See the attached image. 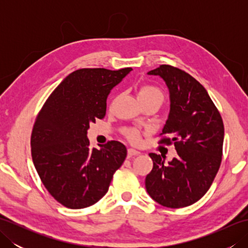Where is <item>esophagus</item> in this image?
<instances>
[{
    "instance_id": "esophagus-1",
    "label": "esophagus",
    "mask_w": 248,
    "mask_h": 248,
    "mask_svg": "<svg viewBox=\"0 0 248 248\" xmlns=\"http://www.w3.org/2000/svg\"><path fill=\"white\" fill-rule=\"evenodd\" d=\"M139 155H140V151L135 150V149H132V148H129L128 149V157H132V156Z\"/></svg>"
}]
</instances>
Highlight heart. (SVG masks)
Returning <instances> with one entry per match:
<instances>
[{"label": "heart", "mask_w": 248, "mask_h": 248, "mask_svg": "<svg viewBox=\"0 0 248 248\" xmlns=\"http://www.w3.org/2000/svg\"><path fill=\"white\" fill-rule=\"evenodd\" d=\"M139 99H152L162 103L163 99H164V96H163V93L159 87H156L155 85H150V84H145V85H143L140 88ZM125 135H127L129 140H131L132 141H136L139 140V133L133 129H129L125 131Z\"/></svg>", "instance_id": "1"}]
</instances>
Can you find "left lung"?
<instances>
[{"label": "left lung", "mask_w": 248, "mask_h": 248, "mask_svg": "<svg viewBox=\"0 0 248 248\" xmlns=\"http://www.w3.org/2000/svg\"><path fill=\"white\" fill-rule=\"evenodd\" d=\"M165 82L170 114L161 141L175 144L178 155L149 154L154 168L146 177L150 197L167 208H183L198 202L211 186L222 162L224 124L208 92L188 73L170 65L148 72Z\"/></svg>", "instance_id": "obj_1"}]
</instances>
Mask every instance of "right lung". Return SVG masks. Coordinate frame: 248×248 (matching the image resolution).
I'll return each instance as SVG.
<instances>
[{
	"mask_svg": "<svg viewBox=\"0 0 248 248\" xmlns=\"http://www.w3.org/2000/svg\"><path fill=\"white\" fill-rule=\"evenodd\" d=\"M132 68H85L70 73L37 116L31 138L34 166L48 192L70 209H83L107 194L127 148L110 140L89 148V124L107 113L110 91Z\"/></svg>",
	"mask_w": 248,
	"mask_h": 248,
	"instance_id": "obj_1",
	"label": "right lung"
}]
</instances>
